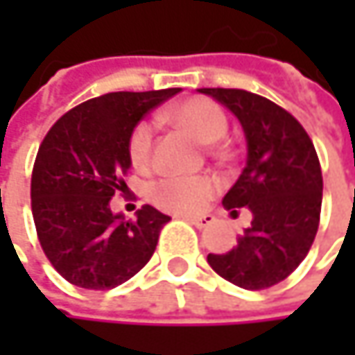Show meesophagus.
I'll return each mask as SVG.
<instances>
[{
	"label": "esophagus",
	"instance_id": "34e87169",
	"mask_svg": "<svg viewBox=\"0 0 355 355\" xmlns=\"http://www.w3.org/2000/svg\"><path fill=\"white\" fill-rule=\"evenodd\" d=\"M187 222H191L193 226H197V228H203V226H207V224H211L216 218L211 216V214H201V216H182Z\"/></svg>",
	"mask_w": 355,
	"mask_h": 355
}]
</instances>
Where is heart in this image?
<instances>
[{"instance_id":"1","label":"heart","mask_w":355,"mask_h":355,"mask_svg":"<svg viewBox=\"0 0 355 355\" xmlns=\"http://www.w3.org/2000/svg\"><path fill=\"white\" fill-rule=\"evenodd\" d=\"M164 116L180 129L189 131L199 144L214 146L228 131V116L209 98H189L164 112ZM154 129L150 123H139L129 139V158L135 168H146L152 158ZM216 189V180L207 175L164 177L150 187V197L156 205L168 211H195Z\"/></svg>"}]
</instances>
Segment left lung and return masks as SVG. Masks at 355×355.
Masks as SVG:
<instances>
[{
	"label": "left lung",
	"instance_id": "8db88e82",
	"mask_svg": "<svg viewBox=\"0 0 355 355\" xmlns=\"http://www.w3.org/2000/svg\"><path fill=\"white\" fill-rule=\"evenodd\" d=\"M226 107L247 139V164L222 205L250 226L224 254H207L211 269L234 286L263 290L286 279L306 257L319 230L322 175L304 127L275 103L247 90L199 88Z\"/></svg>",
	"mask_w": 355,
	"mask_h": 355
}]
</instances>
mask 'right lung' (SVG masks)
Here are the masks:
<instances>
[{"label": "right lung", "instance_id": "obj_1", "mask_svg": "<svg viewBox=\"0 0 355 355\" xmlns=\"http://www.w3.org/2000/svg\"><path fill=\"white\" fill-rule=\"evenodd\" d=\"M177 92L103 94L65 112L42 139L31 182L33 218L46 259L69 284L110 290L152 259L171 218L144 205L135 220H125L110 199L127 193L133 129Z\"/></svg>", "mask_w": 355, "mask_h": 355}]
</instances>
